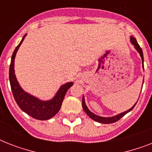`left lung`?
Instances as JSON below:
<instances>
[{"label": "left lung", "mask_w": 152, "mask_h": 152, "mask_svg": "<svg viewBox=\"0 0 152 152\" xmlns=\"http://www.w3.org/2000/svg\"><path fill=\"white\" fill-rule=\"evenodd\" d=\"M130 41H131V43L134 46L135 49L137 50V52L140 53V57H141L142 63H143V69H144V54H143L142 49L140 48V46H139V44L137 43V39H135L134 37H132V36L130 37ZM143 83H144V82H143ZM137 102L135 103V105H133V106H132V108H130L129 110H128L125 111V112H123V113H119V114H118V115L113 116V117L104 118V117H100V116L96 115V114H95V113H93L92 112H91V111L89 110V109L88 108V106H86L85 99H84V97H83V99H82V106H83V110L85 111V113H87V114H88V115L89 116L91 119H92V120L95 121H98V122H99V123H102V124H111V123H114L116 122V121H118V120H120L123 116H125L126 113L130 112V111L132 110V109L134 108V106H136Z\"/></svg>", "instance_id": "1"}]
</instances>
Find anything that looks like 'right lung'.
Listing matches in <instances>:
<instances>
[{
	"mask_svg": "<svg viewBox=\"0 0 152 152\" xmlns=\"http://www.w3.org/2000/svg\"><path fill=\"white\" fill-rule=\"evenodd\" d=\"M26 35L27 34H25L23 37L22 40L16 46L12 56L10 67H9V81H10L11 88L16 103L23 112L37 120H48L56 115L57 112L60 110L64 95L66 94L67 91L72 86L73 83L69 82L63 84L59 88V90L57 91L54 97L48 101H42L39 99L38 98L30 95L23 90L15 77L14 62H15V54Z\"/></svg>",
	"mask_w": 152,
	"mask_h": 152,
	"instance_id": "right-lung-1",
	"label": "right lung"
}]
</instances>
